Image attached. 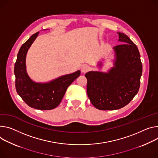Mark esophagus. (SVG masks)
Instances as JSON below:
<instances>
[{"label":"esophagus","instance_id":"obj_1","mask_svg":"<svg viewBox=\"0 0 158 158\" xmlns=\"http://www.w3.org/2000/svg\"><path fill=\"white\" fill-rule=\"evenodd\" d=\"M89 67L88 65H84L82 66L81 71H82V73H86V72H88L89 70Z\"/></svg>","mask_w":158,"mask_h":158}]
</instances>
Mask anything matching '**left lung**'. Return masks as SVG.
<instances>
[{"label": "left lung", "instance_id": "1", "mask_svg": "<svg viewBox=\"0 0 158 158\" xmlns=\"http://www.w3.org/2000/svg\"><path fill=\"white\" fill-rule=\"evenodd\" d=\"M118 34L121 45L114 47L113 67L108 73L89 71L87 93L93 106L101 110H118L131 102L140 87L142 73L140 55L137 46L123 33ZM102 62L98 66L102 67Z\"/></svg>", "mask_w": 158, "mask_h": 158}]
</instances>
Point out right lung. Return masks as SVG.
<instances>
[{
  "mask_svg": "<svg viewBox=\"0 0 158 158\" xmlns=\"http://www.w3.org/2000/svg\"><path fill=\"white\" fill-rule=\"evenodd\" d=\"M39 32L33 35L20 48L14 65L16 89L18 94L29 106L40 110H52L58 106L69 85L81 74L77 70L72 74L57 77L47 82L33 81L27 74L26 54Z\"/></svg>",
  "mask_w": 158,
  "mask_h": 158,
  "instance_id": "1",
  "label": "right lung"
}]
</instances>
